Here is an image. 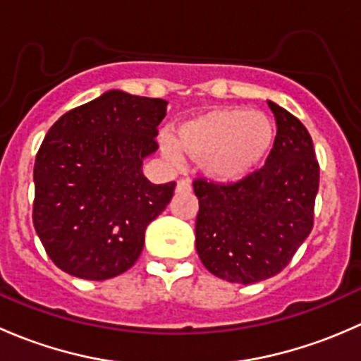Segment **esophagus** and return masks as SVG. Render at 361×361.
Segmentation results:
<instances>
[{
	"mask_svg": "<svg viewBox=\"0 0 361 361\" xmlns=\"http://www.w3.org/2000/svg\"><path fill=\"white\" fill-rule=\"evenodd\" d=\"M190 190H192L190 180H180L176 183V192H180V194H185V192H190Z\"/></svg>",
	"mask_w": 361,
	"mask_h": 361,
	"instance_id": "34e87169",
	"label": "esophagus"
}]
</instances>
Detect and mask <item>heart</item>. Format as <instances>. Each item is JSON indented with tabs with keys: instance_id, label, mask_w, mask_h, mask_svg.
Segmentation results:
<instances>
[{
	"instance_id": "b5f03b06",
	"label": "heart",
	"mask_w": 361,
	"mask_h": 361,
	"mask_svg": "<svg viewBox=\"0 0 361 361\" xmlns=\"http://www.w3.org/2000/svg\"><path fill=\"white\" fill-rule=\"evenodd\" d=\"M274 143V127L264 113L246 108H218L181 123L176 140L164 137V154L180 159V150L202 157L209 176L235 181L253 173Z\"/></svg>"
}]
</instances>
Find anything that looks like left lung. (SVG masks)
<instances>
[{"label":"left lung","mask_w":361,"mask_h":361,"mask_svg":"<svg viewBox=\"0 0 361 361\" xmlns=\"http://www.w3.org/2000/svg\"><path fill=\"white\" fill-rule=\"evenodd\" d=\"M274 113V147L260 169L238 181L195 178V248L211 274L251 285L279 274L314 225L319 164L311 134L285 108Z\"/></svg>","instance_id":"obj_1"}]
</instances>
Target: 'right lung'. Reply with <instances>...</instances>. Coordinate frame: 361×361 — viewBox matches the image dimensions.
<instances>
[{"mask_svg": "<svg viewBox=\"0 0 361 361\" xmlns=\"http://www.w3.org/2000/svg\"><path fill=\"white\" fill-rule=\"evenodd\" d=\"M166 104L110 90L49 129L35 160L32 224L61 271L103 281L136 264L176 187L150 183L141 169L159 148Z\"/></svg>", "mask_w": 361, "mask_h": 361, "instance_id": "add662e5", "label": "right lung"}]
</instances>
